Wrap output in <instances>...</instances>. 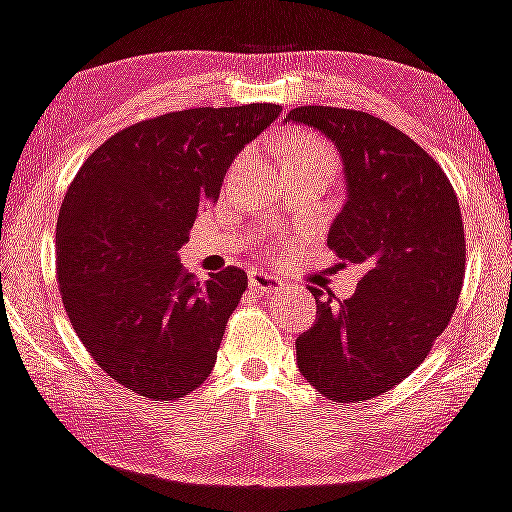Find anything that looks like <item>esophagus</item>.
<instances>
[{
	"mask_svg": "<svg viewBox=\"0 0 512 512\" xmlns=\"http://www.w3.org/2000/svg\"><path fill=\"white\" fill-rule=\"evenodd\" d=\"M250 288L262 295H274L281 293L283 288H286V283H283L279 276H272L267 272H250Z\"/></svg>",
	"mask_w": 512,
	"mask_h": 512,
	"instance_id": "obj_1",
	"label": "esophagus"
}]
</instances>
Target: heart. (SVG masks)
<instances>
[{
  "label": "heart",
  "instance_id": "obj_1",
  "mask_svg": "<svg viewBox=\"0 0 512 512\" xmlns=\"http://www.w3.org/2000/svg\"><path fill=\"white\" fill-rule=\"evenodd\" d=\"M310 152H329V147H326L324 143H319V140H315V138H300L298 143L293 145L291 155H288V157L310 155ZM329 155H331V152H329Z\"/></svg>",
  "mask_w": 512,
  "mask_h": 512
}]
</instances>
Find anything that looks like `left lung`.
I'll return each instance as SVG.
<instances>
[{
  "label": "left lung",
  "mask_w": 512,
  "mask_h": 512,
  "mask_svg": "<svg viewBox=\"0 0 512 512\" xmlns=\"http://www.w3.org/2000/svg\"><path fill=\"white\" fill-rule=\"evenodd\" d=\"M286 121L341 155L346 202L326 243L362 267L348 300L310 288L317 319L295 338L300 374L336 403L369 400L410 377L451 322L465 276L458 197L441 166L377 116L298 107Z\"/></svg>",
  "instance_id": "obj_1"
}]
</instances>
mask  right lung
Instances as JSON below:
<instances>
[{"label":"right lung","mask_w":512,"mask_h":512,"mask_svg":"<svg viewBox=\"0 0 512 512\" xmlns=\"http://www.w3.org/2000/svg\"><path fill=\"white\" fill-rule=\"evenodd\" d=\"M279 112L245 104L140 121L73 178L57 221L61 300L88 353L126 389L174 400L212 374L248 274L229 267L197 281L178 250L238 152Z\"/></svg>","instance_id":"1"}]
</instances>
